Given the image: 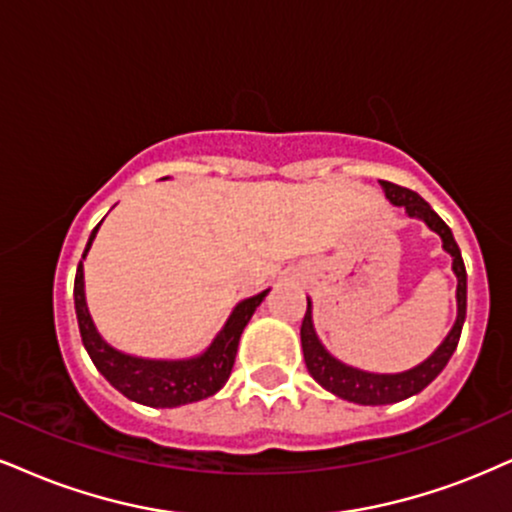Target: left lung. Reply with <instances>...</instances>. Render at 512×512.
<instances>
[{"label":"left lung","instance_id":"1","mask_svg":"<svg viewBox=\"0 0 512 512\" xmlns=\"http://www.w3.org/2000/svg\"><path fill=\"white\" fill-rule=\"evenodd\" d=\"M380 185L391 204L401 206L408 218L422 220L432 232H437L441 237V246H444L446 254L451 256L453 275H456L458 280V313L456 323H453L449 334L444 337V342L432 351V356H427L425 361L415 365V368L403 372H370L342 363L325 349V344L320 342L318 332H315L313 327V304L311 299H308L304 323H301V349H304L306 368L320 387L332 391L339 399L361 403V406H387V403H399L403 399H408V396L420 394L427 384L437 380V375L446 368L453 351H456L460 332H463L465 311H468V273H465L463 256H460V249L456 239H453L451 227L432 211V206L427 204L418 192H410L406 187H399L394 185V182L384 180H380Z\"/></svg>","mask_w":512,"mask_h":512}]
</instances>
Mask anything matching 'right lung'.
<instances>
[{"instance_id": "1", "label": "right lung", "mask_w": 512, "mask_h": 512, "mask_svg": "<svg viewBox=\"0 0 512 512\" xmlns=\"http://www.w3.org/2000/svg\"><path fill=\"white\" fill-rule=\"evenodd\" d=\"M102 225V223H99ZM99 225L94 227L90 239H87L85 251H82V261L90 254L94 237H97ZM82 261L75 273V315H78V327L82 344L90 353L92 363L97 370L109 380L111 387H116L130 401L142 403L151 408H178L185 403H194L208 399L216 391L225 387L227 377H230L232 365H235L239 337H242L246 323L261 301L266 299V292L249 296V299L239 301L227 315L225 325L213 337V342L206 346L197 356L189 358H142L132 356V353L118 351L99 334L94 325L90 308L85 299V273H82Z\"/></svg>"}]
</instances>
